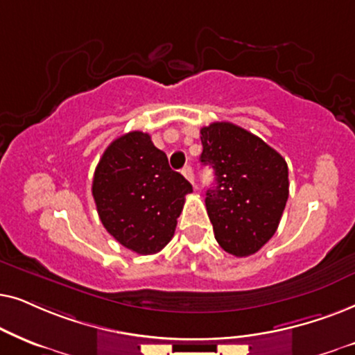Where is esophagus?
I'll return each mask as SVG.
<instances>
[{"label": "esophagus", "instance_id": "esophagus-1", "mask_svg": "<svg viewBox=\"0 0 355 355\" xmlns=\"http://www.w3.org/2000/svg\"><path fill=\"white\" fill-rule=\"evenodd\" d=\"M182 173H183V175H185V178H187V180H188V182H190V183H191V185L196 188V183H195V175H193V170H191V167H190V165H185V167H183V168H182Z\"/></svg>", "mask_w": 355, "mask_h": 355}]
</instances>
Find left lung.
Returning <instances> with one entry per match:
<instances>
[{"label": "left lung", "mask_w": 355, "mask_h": 355, "mask_svg": "<svg viewBox=\"0 0 355 355\" xmlns=\"http://www.w3.org/2000/svg\"><path fill=\"white\" fill-rule=\"evenodd\" d=\"M201 162L211 165L216 187L206 209L217 243L234 257L257 253L279 225L289 198V170L261 138L229 121L201 128Z\"/></svg>", "instance_id": "1"}]
</instances>
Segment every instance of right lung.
<instances>
[{
    "label": "right lung",
    "mask_w": 355,
    "mask_h": 355,
    "mask_svg": "<svg viewBox=\"0 0 355 355\" xmlns=\"http://www.w3.org/2000/svg\"><path fill=\"white\" fill-rule=\"evenodd\" d=\"M193 187L170 168L150 136L130 131L105 149L92 180V196L103 227L131 252L153 254L173 237Z\"/></svg>",
    "instance_id": "obj_1"
}]
</instances>
